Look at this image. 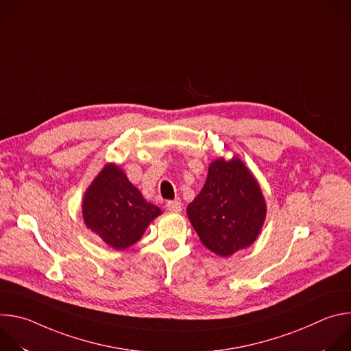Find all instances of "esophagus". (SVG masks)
<instances>
[{
    "instance_id": "34e87169",
    "label": "esophagus",
    "mask_w": 351,
    "mask_h": 351,
    "mask_svg": "<svg viewBox=\"0 0 351 351\" xmlns=\"http://www.w3.org/2000/svg\"><path fill=\"white\" fill-rule=\"evenodd\" d=\"M167 208L171 213H180L182 211V203L180 199H172V202L167 203Z\"/></svg>"
}]
</instances>
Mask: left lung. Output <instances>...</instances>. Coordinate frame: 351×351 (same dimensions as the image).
Segmentation results:
<instances>
[{
  "label": "left lung",
  "instance_id": "8db88e82",
  "mask_svg": "<svg viewBox=\"0 0 351 351\" xmlns=\"http://www.w3.org/2000/svg\"><path fill=\"white\" fill-rule=\"evenodd\" d=\"M267 215L261 187L237 157L210 164L204 187L187 206L202 243L219 257L252 245Z\"/></svg>",
  "mask_w": 351,
  "mask_h": 351
}]
</instances>
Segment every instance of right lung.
<instances>
[{"label": "right lung", "instance_id": "obj_1", "mask_svg": "<svg viewBox=\"0 0 351 351\" xmlns=\"http://www.w3.org/2000/svg\"><path fill=\"white\" fill-rule=\"evenodd\" d=\"M83 221L106 244L123 250L134 244L162 211L145 202L126 173L107 164L84 193Z\"/></svg>", "mask_w": 351, "mask_h": 351}]
</instances>
